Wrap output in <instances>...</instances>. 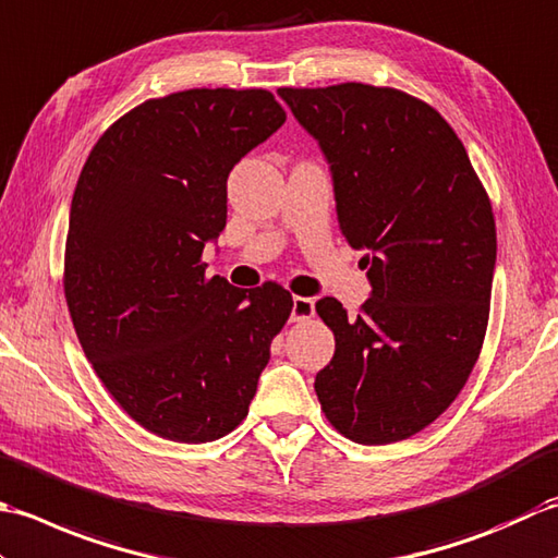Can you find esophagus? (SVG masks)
I'll use <instances>...</instances> for the list:
<instances>
[{"label":"esophagus","instance_id":"34e87169","mask_svg":"<svg viewBox=\"0 0 558 558\" xmlns=\"http://www.w3.org/2000/svg\"><path fill=\"white\" fill-rule=\"evenodd\" d=\"M315 315V301L305 299V295H293V308H291V320L293 323H305Z\"/></svg>","mask_w":558,"mask_h":558}]
</instances>
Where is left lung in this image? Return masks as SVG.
<instances>
[{"label": "left lung", "mask_w": 558, "mask_h": 558, "mask_svg": "<svg viewBox=\"0 0 558 558\" xmlns=\"http://www.w3.org/2000/svg\"><path fill=\"white\" fill-rule=\"evenodd\" d=\"M325 151L339 226L368 247L371 299L315 303L335 356L315 375L327 422L363 446L434 424L484 344L496 265L492 202L436 108L400 88H279Z\"/></svg>", "instance_id": "8db88e82"}]
</instances>
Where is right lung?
I'll use <instances>...</instances> for the list:
<instances>
[{
    "label": "right lung",
    "mask_w": 558,
    "mask_h": 558,
    "mask_svg": "<svg viewBox=\"0 0 558 558\" xmlns=\"http://www.w3.org/2000/svg\"><path fill=\"white\" fill-rule=\"evenodd\" d=\"M287 112L265 88H187L124 112L90 149L70 209L64 299L100 383L136 424L209 442L243 422L293 299L207 277L226 180Z\"/></svg>",
    "instance_id": "obj_1"
}]
</instances>
